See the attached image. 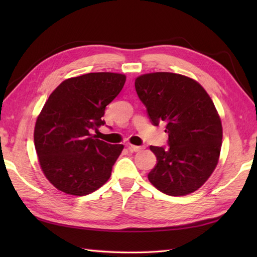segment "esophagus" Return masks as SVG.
<instances>
[{
  "label": "esophagus",
  "instance_id": "1",
  "mask_svg": "<svg viewBox=\"0 0 257 257\" xmlns=\"http://www.w3.org/2000/svg\"><path fill=\"white\" fill-rule=\"evenodd\" d=\"M128 149L129 151H133V152H138L140 150L144 149L143 146H134V145H129L128 146Z\"/></svg>",
  "mask_w": 257,
  "mask_h": 257
}]
</instances>
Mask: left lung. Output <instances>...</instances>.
Listing matches in <instances>:
<instances>
[{
  "instance_id": "8db88e82",
  "label": "left lung",
  "mask_w": 257,
  "mask_h": 257,
  "mask_svg": "<svg viewBox=\"0 0 257 257\" xmlns=\"http://www.w3.org/2000/svg\"><path fill=\"white\" fill-rule=\"evenodd\" d=\"M154 125L166 123L168 148L150 146L157 165L149 181L168 195L194 192L214 171L222 146V123L214 103L198 81L174 73L141 75L135 81Z\"/></svg>"
}]
</instances>
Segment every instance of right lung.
I'll list each match as a JSON object with an SVG mask.
<instances>
[{
  "instance_id": "obj_1",
  "label": "right lung",
  "mask_w": 257,
  "mask_h": 257,
  "mask_svg": "<svg viewBox=\"0 0 257 257\" xmlns=\"http://www.w3.org/2000/svg\"><path fill=\"white\" fill-rule=\"evenodd\" d=\"M125 76L89 73L64 80L37 117L34 144L45 177L54 187L83 196L105 184L123 149L96 139L106 106L121 91Z\"/></svg>"
}]
</instances>
